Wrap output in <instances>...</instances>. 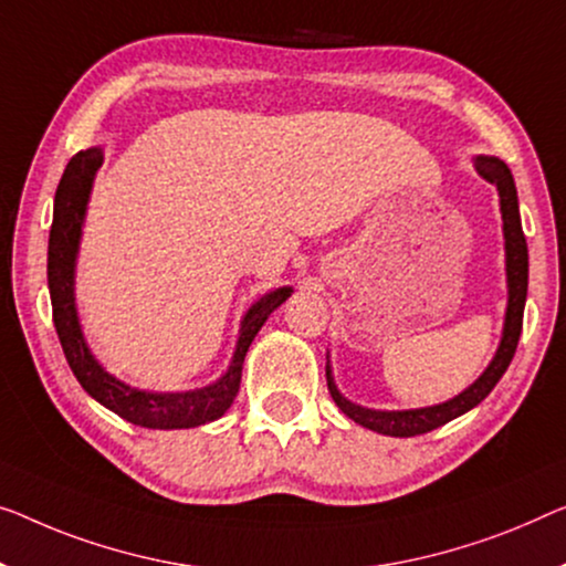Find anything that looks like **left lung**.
<instances>
[{
    "instance_id": "1",
    "label": "left lung",
    "mask_w": 566,
    "mask_h": 566,
    "mask_svg": "<svg viewBox=\"0 0 566 566\" xmlns=\"http://www.w3.org/2000/svg\"><path fill=\"white\" fill-rule=\"evenodd\" d=\"M478 175L495 185L501 198V218H503V247H505V286H509V305H505V319H503V333L499 350L488 368L472 381L465 391H460L452 399L434 407H421V409H368L360 403L345 399L337 391L333 366H331V353H327V389H331L333 401L345 417L356 421V424L370 429V432L386 434V437H417L432 429L447 424V421L458 419L465 411L475 409L488 394L495 389V384L501 381L505 368L511 366L513 353H516L521 327H524V307H526V290H528V249H526V235L521 229V213H518V196H516V182L509 165L499 157L478 155L475 159Z\"/></svg>"
}]
</instances>
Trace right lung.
<instances>
[{
    "mask_svg": "<svg viewBox=\"0 0 566 566\" xmlns=\"http://www.w3.org/2000/svg\"><path fill=\"white\" fill-rule=\"evenodd\" d=\"M104 165V149L91 147L75 155L67 163L55 190L53 206V226H50L48 241V290L53 302V323L57 337H61L63 353L73 376L78 378L83 391L94 396L98 403L112 409L114 415L147 429H190L208 424L223 417L239 394L243 358H247L249 345L254 343L261 325L269 315L282 305L294 292L292 286L266 292L241 317L239 340L229 368L213 384L190 391H147L137 386L124 384L122 378L98 364L91 353L86 335H83L78 307H75V261H78L83 221L94 190V180L98 167Z\"/></svg>",
    "mask_w": 566,
    "mask_h": 566,
    "instance_id": "add662e5",
    "label": "right lung"
}]
</instances>
